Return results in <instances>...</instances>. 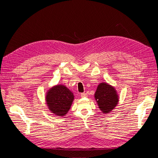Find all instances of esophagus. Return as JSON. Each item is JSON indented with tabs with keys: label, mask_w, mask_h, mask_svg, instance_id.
I'll list each match as a JSON object with an SVG mask.
<instances>
[{
	"label": "esophagus",
	"mask_w": 158,
	"mask_h": 158,
	"mask_svg": "<svg viewBox=\"0 0 158 158\" xmlns=\"http://www.w3.org/2000/svg\"><path fill=\"white\" fill-rule=\"evenodd\" d=\"M87 94H85V93H82L81 94V97L82 98H86L87 97Z\"/></svg>",
	"instance_id": "obj_1"
}]
</instances>
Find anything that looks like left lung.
<instances>
[{"label": "left lung", "mask_w": 158, "mask_h": 158, "mask_svg": "<svg viewBox=\"0 0 158 158\" xmlns=\"http://www.w3.org/2000/svg\"><path fill=\"white\" fill-rule=\"evenodd\" d=\"M99 109L103 113H108L115 107L118 103V95L114 88L107 83H101L95 93Z\"/></svg>", "instance_id": "left-lung-1"}]
</instances>
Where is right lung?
I'll use <instances>...</instances> for the list:
<instances>
[{
  "label": "right lung",
  "instance_id": "1",
  "mask_svg": "<svg viewBox=\"0 0 158 158\" xmlns=\"http://www.w3.org/2000/svg\"><path fill=\"white\" fill-rule=\"evenodd\" d=\"M74 99V95L64 85H56L49 89L46 100L49 109L56 115L67 113Z\"/></svg>",
  "mask_w": 158,
  "mask_h": 158
}]
</instances>
